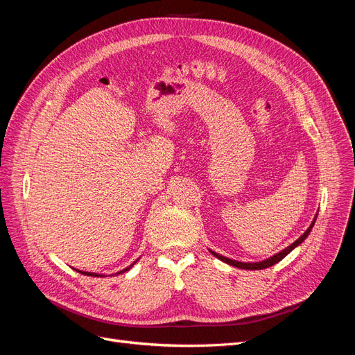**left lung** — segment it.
I'll use <instances>...</instances> for the list:
<instances>
[{
  "instance_id": "1",
  "label": "left lung",
  "mask_w": 355,
  "mask_h": 355,
  "mask_svg": "<svg viewBox=\"0 0 355 355\" xmlns=\"http://www.w3.org/2000/svg\"><path fill=\"white\" fill-rule=\"evenodd\" d=\"M318 214V213H317ZM317 214H315V218L313 219V222H311V225L308 227V230L300 235V237L295 241V243H292L290 244L288 247H286V249H283L282 252H278V253H275L274 256H271V257H268V259H265V261H261V262H240V261H234V259H230V257H227V256H222V254H219V253H216V252H213V250H210V253L213 254V256H216L218 259H220L222 262H225V263H228V265H231V266H237V268H241V270H250V271H254V270H265V268H270V266H272V265H275V263H278L280 262L282 259H284V257L292 252L293 249H296L297 245H300L302 244L304 241H305V239L308 237L309 235V232H311V230H313V227H314V223H315V220H317Z\"/></svg>"
}]
</instances>
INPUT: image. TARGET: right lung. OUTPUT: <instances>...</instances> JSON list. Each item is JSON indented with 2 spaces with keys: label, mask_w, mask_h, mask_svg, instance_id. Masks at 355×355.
<instances>
[{
  "label": "right lung",
  "mask_w": 355,
  "mask_h": 355,
  "mask_svg": "<svg viewBox=\"0 0 355 355\" xmlns=\"http://www.w3.org/2000/svg\"><path fill=\"white\" fill-rule=\"evenodd\" d=\"M137 262V261H136ZM136 262H133L130 266H127V268H124V270H121L120 272H116V275L118 274H123V272H125V271H128V270H130V268L136 263ZM75 271H77V272H80V274H84V275H89V277H103V275H101V274H96V272H87V271H78V270H75Z\"/></svg>",
  "instance_id": "obj_1"
}]
</instances>
